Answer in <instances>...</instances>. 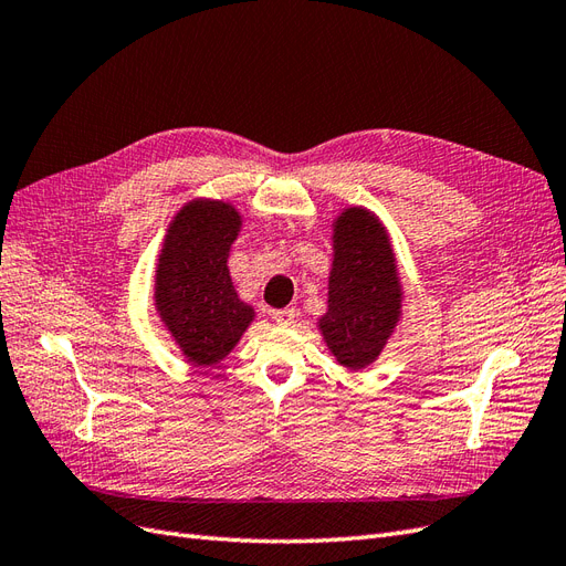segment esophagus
<instances>
[{"instance_id": "esophagus-1", "label": "esophagus", "mask_w": 566, "mask_h": 566, "mask_svg": "<svg viewBox=\"0 0 566 566\" xmlns=\"http://www.w3.org/2000/svg\"><path fill=\"white\" fill-rule=\"evenodd\" d=\"M295 310H273L271 312V318L276 321L279 325H293L295 323Z\"/></svg>"}]
</instances>
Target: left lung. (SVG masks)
<instances>
[{
  "instance_id": "left-lung-1",
  "label": "left lung",
  "mask_w": 566,
  "mask_h": 566,
  "mask_svg": "<svg viewBox=\"0 0 566 566\" xmlns=\"http://www.w3.org/2000/svg\"><path fill=\"white\" fill-rule=\"evenodd\" d=\"M328 312L318 318L325 345L342 366L366 368L380 356L401 316V283L380 219L349 208L333 224Z\"/></svg>"
}]
</instances>
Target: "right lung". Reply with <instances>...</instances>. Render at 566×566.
<instances>
[{
  "instance_id": "right-lung-1",
  "label": "right lung",
  "mask_w": 566,
  "mask_h": 566,
  "mask_svg": "<svg viewBox=\"0 0 566 566\" xmlns=\"http://www.w3.org/2000/svg\"><path fill=\"white\" fill-rule=\"evenodd\" d=\"M241 214L229 202L193 200L167 229L156 271V306L181 354L196 366L221 361L254 318L229 276Z\"/></svg>"
}]
</instances>
